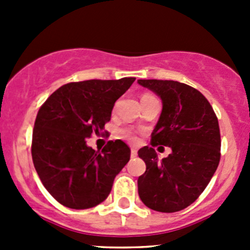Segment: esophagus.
<instances>
[{
  "label": "esophagus",
  "mask_w": 250,
  "mask_h": 250,
  "mask_svg": "<svg viewBox=\"0 0 250 250\" xmlns=\"http://www.w3.org/2000/svg\"><path fill=\"white\" fill-rule=\"evenodd\" d=\"M138 156V151L135 150V148H132L130 150V157H137Z\"/></svg>",
  "instance_id": "obj_1"
}]
</instances>
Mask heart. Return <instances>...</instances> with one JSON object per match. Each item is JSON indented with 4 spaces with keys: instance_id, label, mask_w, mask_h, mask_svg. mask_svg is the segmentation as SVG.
Instances as JSON below:
<instances>
[{
    "instance_id": "heart-1",
    "label": "heart",
    "mask_w": 250,
    "mask_h": 250,
    "mask_svg": "<svg viewBox=\"0 0 250 250\" xmlns=\"http://www.w3.org/2000/svg\"><path fill=\"white\" fill-rule=\"evenodd\" d=\"M148 97H152V95L143 94V97H141V100L146 99V98H148ZM121 135H122L123 138H125V139H128L130 141L137 140V133H135L134 130H132V129H128V128H125V129L121 130Z\"/></svg>"
}]
</instances>
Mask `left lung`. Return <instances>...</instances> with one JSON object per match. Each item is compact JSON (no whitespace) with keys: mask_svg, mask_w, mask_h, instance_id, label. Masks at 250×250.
<instances>
[{"mask_svg":"<svg viewBox=\"0 0 250 250\" xmlns=\"http://www.w3.org/2000/svg\"><path fill=\"white\" fill-rule=\"evenodd\" d=\"M160 95L162 113L151 134V147L138 151L146 170L138 192L146 207L162 213L185 209L200 197L220 161L218 117L206 97L191 85L168 80H139ZM169 146L172 153L158 161L155 146Z\"/></svg>","mask_w":250,"mask_h":250,"instance_id":"left-lung-1","label":"left lung"}]
</instances>
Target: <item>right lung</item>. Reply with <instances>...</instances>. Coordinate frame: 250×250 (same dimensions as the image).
I'll use <instances>...</instances> for the list:
<instances>
[{
    "instance_id": "add662e5",
    "label": "right lung",
    "mask_w": 250,
    "mask_h": 250,
    "mask_svg": "<svg viewBox=\"0 0 250 250\" xmlns=\"http://www.w3.org/2000/svg\"><path fill=\"white\" fill-rule=\"evenodd\" d=\"M134 77L88 80L58 88L37 112L32 132L35 169L53 198L72 209H87L107 198L116 175L130 158L129 146L109 140L102 151L85 140L103 132L116 100Z\"/></svg>"
}]
</instances>
